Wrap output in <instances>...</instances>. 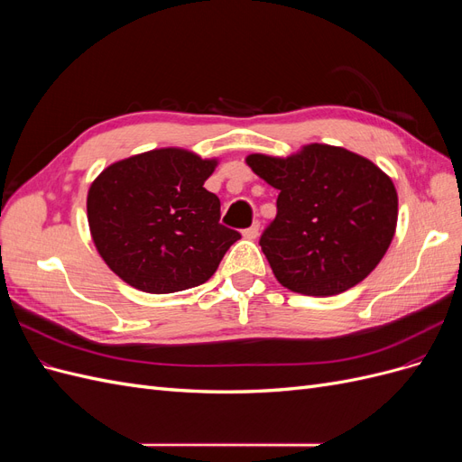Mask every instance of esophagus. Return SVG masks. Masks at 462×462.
Segmentation results:
<instances>
[{"mask_svg": "<svg viewBox=\"0 0 462 462\" xmlns=\"http://www.w3.org/2000/svg\"><path fill=\"white\" fill-rule=\"evenodd\" d=\"M258 233H260V223H258V221H254L253 226H250L248 229H245V231H243V236H245V239H248V241H254L256 236H258Z\"/></svg>", "mask_w": 462, "mask_h": 462, "instance_id": "obj_1", "label": "esophagus"}]
</instances>
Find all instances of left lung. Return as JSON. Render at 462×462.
<instances>
[{"instance_id": "8db88e82", "label": "left lung", "mask_w": 462, "mask_h": 462, "mask_svg": "<svg viewBox=\"0 0 462 462\" xmlns=\"http://www.w3.org/2000/svg\"><path fill=\"white\" fill-rule=\"evenodd\" d=\"M246 165L279 190L277 216L260 246L289 291L331 297L368 277L393 241V180L365 156L306 144L287 158L250 153Z\"/></svg>"}]
</instances>
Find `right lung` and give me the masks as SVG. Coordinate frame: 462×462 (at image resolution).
<instances>
[{"instance_id": "1", "label": "right lung", "mask_w": 462, "mask_h": 462, "mask_svg": "<svg viewBox=\"0 0 462 462\" xmlns=\"http://www.w3.org/2000/svg\"><path fill=\"white\" fill-rule=\"evenodd\" d=\"M217 163L170 146L107 165L87 197L92 241L107 268L152 295L208 282L241 239L221 226L219 199L204 189Z\"/></svg>"}]
</instances>
